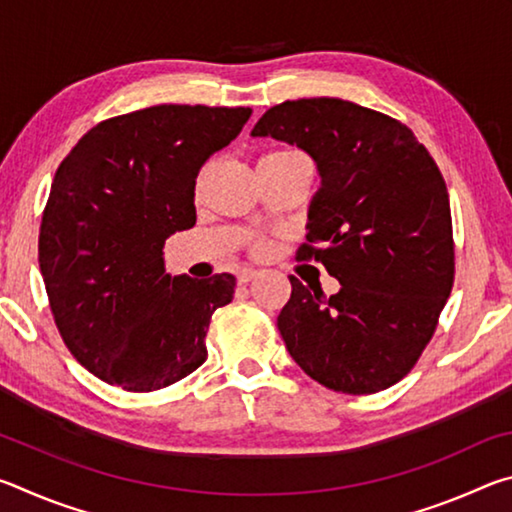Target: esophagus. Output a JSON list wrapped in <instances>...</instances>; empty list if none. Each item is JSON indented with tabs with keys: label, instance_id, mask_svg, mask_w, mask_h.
<instances>
[{
	"label": "esophagus",
	"instance_id": "esophagus-1",
	"mask_svg": "<svg viewBox=\"0 0 512 512\" xmlns=\"http://www.w3.org/2000/svg\"><path fill=\"white\" fill-rule=\"evenodd\" d=\"M257 275H259V271H255V268H244V271L237 275V280H239V284H248V282H253Z\"/></svg>",
	"mask_w": 512,
	"mask_h": 512
}]
</instances>
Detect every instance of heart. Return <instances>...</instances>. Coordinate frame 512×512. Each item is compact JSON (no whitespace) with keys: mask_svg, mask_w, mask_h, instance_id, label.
I'll use <instances>...</instances> for the list:
<instances>
[{"mask_svg":"<svg viewBox=\"0 0 512 512\" xmlns=\"http://www.w3.org/2000/svg\"><path fill=\"white\" fill-rule=\"evenodd\" d=\"M291 153H296V151H275V153H268L266 158H277V155H291ZM266 241H255L253 244V253L255 255H262V253H266Z\"/></svg>","mask_w":512,"mask_h":512,"instance_id":"heart-1","label":"heart"}]
</instances>
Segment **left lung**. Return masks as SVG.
I'll return each instance as SVG.
<instances>
[{"mask_svg": "<svg viewBox=\"0 0 512 512\" xmlns=\"http://www.w3.org/2000/svg\"><path fill=\"white\" fill-rule=\"evenodd\" d=\"M250 135L314 158L320 189L298 259H316L341 282L327 298L289 277L277 329L293 361L336 393L397 384L431 341L454 284L452 212L438 164L402 121L343 99L284 101Z\"/></svg>", "mask_w": 512, "mask_h": 512, "instance_id": "obj_1", "label": "left lung"}]
</instances>
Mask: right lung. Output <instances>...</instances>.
<instances>
[{
	"label": "right lung",
	"mask_w": 512,
	"mask_h": 512,
	"mask_svg": "<svg viewBox=\"0 0 512 512\" xmlns=\"http://www.w3.org/2000/svg\"><path fill=\"white\" fill-rule=\"evenodd\" d=\"M250 112L135 110L90 128L60 162L40 223V273L67 350L106 384L160 391L207 359V327L235 296V275L171 277L162 248L194 228L198 169Z\"/></svg>",
	"instance_id": "1"
}]
</instances>
